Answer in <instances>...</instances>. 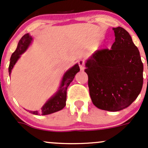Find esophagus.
Listing matches in <instances>:
<instances>
[{
  "label": "esophagus",
  "mask_w": 148,
  "mask_h": 148,
  "mask_svg": "<svg viewBox=\"0 0 148 148\" xmlns=\"http://www.w3.org/2000/svg\"><path fill=\"white\" fill-rule=\"evenodd\" d=\"M84 63H85V61L84 60H79L78 61L79 67H80L81 70H82V71L84 69Z\"/></svg>",
  "instance_id": "esophagus-1"
}]
</instances>
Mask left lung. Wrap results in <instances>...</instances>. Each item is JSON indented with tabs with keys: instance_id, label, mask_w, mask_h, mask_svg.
<instances>
[{
	"instance_id": "obj_1",
	"label": "left lung",
	"mask_w": 148,
	"mask_h": 148,
	"mask_svg": "<svg viewBox=\"0 0 148 148\" xmlns=\"http://www.w3.org/2000/svg\"><path fill=\"white\" fill-rule=\"evenodd\" d=\"M111 49H98L87 60L85 72L95 106L109 111L127 108L137 99L143 84V64L138 47L123 27L113 28Z\"/></svg>"
}]
</instances>
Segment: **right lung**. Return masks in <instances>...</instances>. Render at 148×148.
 I'll return each instance as SVG.
<instances>
[{
  "label": "right lung",
  "mask_w": 148,
  "mask_h": 148,
  "mask_svg": "<svg viewBox=\"0 0 148 148\" xmlns=\"http://www.w3.org/2000/svg\"><path fill=\"white\" fill-rule=\"evenodd\" d=\"M31 40H32V37L30 35H29V34H25L20 40L17 49L12 54L11 57H10V65H9L8 68L10 74L11 73L12 67L16 63L17 60L19 59L20 55L26 50V49L30 43ZM79 70L80 69H79V66L77 64L74 65L73 67H71L69 70H68L64 76L63 79L62 81L61 86H60V89L57 91V94L54 95L53 97L51 98L49 101H47L40 111L29 112L35 115H48L62 110L66 106L67 87L69 86L70 83L72 82L76 74L79 72Z\"/></svg>",
  "instance_id": "1"
}]
</instances>
